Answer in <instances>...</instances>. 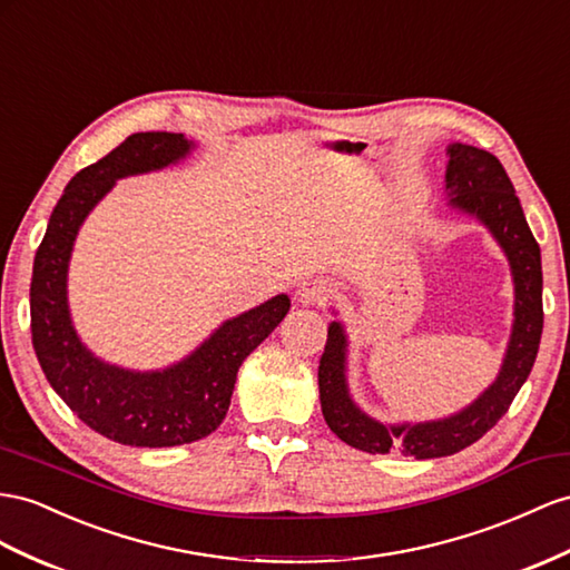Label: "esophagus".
I'll use <instances>...</instances> for the list:
<instances>
[{
	"instance_id": "34e87169",
	"label": "esophagus",
	"mask_w": 570,
	"mask_h": 570,
	"mask_svg": "<svg viewBox=\"0 0 570 570\" xmlns=\"http://www.w3.org/2000/svg\"><path fill=\"white\" fill-rule=\"evenodd\" d=\"M334 288L325 282H303L296 291V301L301 305H323L327 298H332Z\"/></svg>"
}]
</instances>
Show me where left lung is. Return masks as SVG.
<instances>
[{"mask_svg": "<svg viewBox=\"0 0 570 570\" xmlns=\"http://www.w3.org/2000/svg\"><path fill=\"white\" fill-rule=\"evenodd\" d=\"M448 160V189L452 204L462 212L474 214L484 222L510 259L515 276V325L510 337L508 354L501 375L472 406L458 416L431 424L387 429L377 421L361 414L348 400L344 385V334L337 323L327 330L325 354L320 358L317 385L320 404L327 426L337 433L346 445L358 448L371 455H385L392 448H400L404 455L416 460L443 458L476 443L491 431L499 419L510 410L522 383L534 366L539 340H542L544 311H542V257L532 230L524 222L520 199L515 197L501 160L476 146L452 144Z\"/></svg>", "mask_w": 570, "mask_h": 570, "instance_id": "8db88e82", "label": "left lung"}]
</instances>
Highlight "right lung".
Here are the masks:
<instances>
[{
  "label": "right lung",
  "mask_w": 570,
  "mask_h": 570,
  "mask_svg": "<svg viewBox=\"0 0 570 570\" xmlns=\"http://www.w3.org/2000/svg\"><path fill=\"white\" fill-rule=\"evenodd\" d=\"M189 151L183 135L137 132L69 180L38 245L31 279L33 348L48 383L96 433L135 448L199 441L222 424L240 363L288 313L274 296L233 317L178 366L129 373L94 358L81 346L67 311V265L77 230L96 202L125 175L164 168Z\"/></svg>",
  "instance_id": "right-lung-1"
}]
</instances>
